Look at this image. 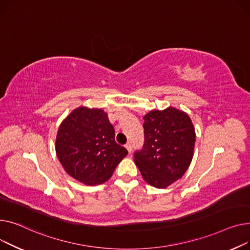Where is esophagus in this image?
I'll return each instance as SVG.
<instances>
[{
	"label": "esophagus",
	"mask_w": 250,
	"mask_h": 250,
	"mask_svg": "<svg viewBox=\"0 0 250 250\" xmlns=\"http://www.w3.org/2000/svg\"><path fill=\"white\" fill-rule=\"evenodd\" d=\"M125 147H126V149L128 150V152L130 153L131 150H132V145H131V143H130V142H127V143L125 144Z\"/></svg>",
	"instance_id": "obj_1"
}]
</instances>
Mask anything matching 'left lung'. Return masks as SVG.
Segmentation results:
<instances>
[{"label":"left lung","instance_id":"left-lung-1","mask_svg":"<svg viewBox=\"0 0 250 250\" xmlns=\"http://www.w3.org/2000/svg\"><path fill=\"white\" fill-rule=\"evenodd\" d=\"M144 144L134 152L142 178L150 186L165 188L181 179L193 159L196 133L185 112L169 107L143 117Z\"/></svg>","mask_w":250,"mask_h":250}]
</instances>
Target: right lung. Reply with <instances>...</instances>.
<instances>
[{"instance_id":"right-lung-1","label":"right lung","mask_w":250,"mask_h":250,"mask_svg":"<svg viewBox=\"0 0 250 250\" xmlns=\"http://www.w3.org/2000/svg\"><path fill=\"white\" fill-rule=\"evenodd\" d=\"M55 150L65 171L85 185L108 181L128 154L115 141V130L101 109L81 107L72 111L58 128Z\"/></svg>"}]
</instances>
